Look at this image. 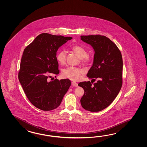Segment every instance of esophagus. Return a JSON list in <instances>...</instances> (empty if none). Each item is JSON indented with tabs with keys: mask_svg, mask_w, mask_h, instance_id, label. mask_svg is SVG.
<instances>
[{
	"mask_svg": "<svg viewBox=\"0 0 147 147\" xmlns=\"http://www.w3.org/2000/svg\"><path fill=\"white\" fill-rule=\"evenodd\" d=\"M72 85L74 87H78V84L77 83H76L75 81H72Z\"/></svg>",
	"mask_w": 147,
	"mask_h": 147,
	"instance_id": "1",
	"label": "esophagus"
}]
</instances>
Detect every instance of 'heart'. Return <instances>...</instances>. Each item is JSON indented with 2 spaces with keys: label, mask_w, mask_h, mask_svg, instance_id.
<instances>
[{
  "label": "heart",
  "mask_w": 147,
  "mask_h": 147,
  "mask_svg": "<svg viewBox=\"0 0 147 147\" xmlns=\"http://www.w3.org/2000/svg\"><path fill=\"white\" fill-rule=\"evenodd\" d=\"M71 48L79 58H81L82 63H88L89 61L90 56L88 55L87 51L84 47L79 45H74ZM56 59L60 64L64 65L66 63V51L60 50L57 54ZM84 73V70L82 68L75 67H67L62 70V75L63 77L75 80L79 79Z\"/></svg>",
  "instance_id": "heart-1"
}]
</instances>
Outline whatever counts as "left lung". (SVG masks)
<instances>
[{
  "label": "left lung",
  "instance_id": "8db88e82",
  "mask_svg": "<svg viewBox=\"0 0 147 147\" xmlns=\"http://www.w3.org/2000/svg\"><path fill=\"white\" fill-rule=\"evenodd\" d=\"M81 40L94 49L93 63L88 72V77L98 81L79 83L84 89L81 97V106L91 112H98L106 108L115 100L122 84L121 53L118 48L104 36H81Z\"/></svg>",
  "mask_w": 147,
  "mask_h": 147
}]
</instances>
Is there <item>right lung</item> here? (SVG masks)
<instances>
[{
    "label": "right lung",
    "instance_id": "1",
    "mask_svg": "<svg viewBox=\"0 0 147 147\" xmlns=\"http://www.w3.org/2000/svg\"><path fill=\"white\" fill-rule=\"evenodd\" d=\"M72 38L42 33L24 51L18 79L29 100L39 109L50 111L59 106L71 86L68 79L49 81L48 75L59 73L57 52Z\"/></svg>",
    "mask_w": 147,
    "mask_h": 147
}]
</instances>
